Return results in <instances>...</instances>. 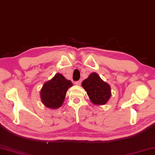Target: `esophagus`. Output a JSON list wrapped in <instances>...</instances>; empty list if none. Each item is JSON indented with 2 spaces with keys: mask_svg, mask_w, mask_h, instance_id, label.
<instances>
[{
  "mask_svg": "<svg viewBox=\"0 0 155 155\" xmlns=\"http://www.w3.org/2000/svg\"><path fill=\"white\" fill-rule=\"evenodd\" d=\"M81 83H82V80H78V81H76V82H75V84L78 85V86H80V85L81 84Z\"/></svg>",
  "mask_w": 155,
  "mask_h": 155,
  "instance_id": "34e87169",
  "label": "esophagus"
}]
</instances>
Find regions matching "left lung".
<instances>
[{"mask_svg": "<svg viewBox=\"0 0 155 155\" xmlns=\"http://www.w3.org/2000/svg\"><path fill=\"white\" fill-rule=\"evenodd\" d=\"M89 99L95 105H104L111 96L110 87L101 79L96 73H92L82 83Z\"/></svg>", "mask_w": 155, "mask_h": 155, "instance_id": "left-lung-1", "label": "left lung"}]
</instances>
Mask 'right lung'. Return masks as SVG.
<instances>
[{"label":"right lung","mask_w":155,"mask_h":155,"mask_svg":"<svg viewBox=\"0 0 155 155\" xmlns=\"http://www.w3.org/2000/svg\"><path fill=\"white\" fill-rule=\"evenodd\" d=\"M72 85L70 80H66L61 74L57 73L42 87L40 98L42 104L49 108H59L64 101L67 90Z\"/></svg>","instance_id":"obj_1"}]
</instances>
